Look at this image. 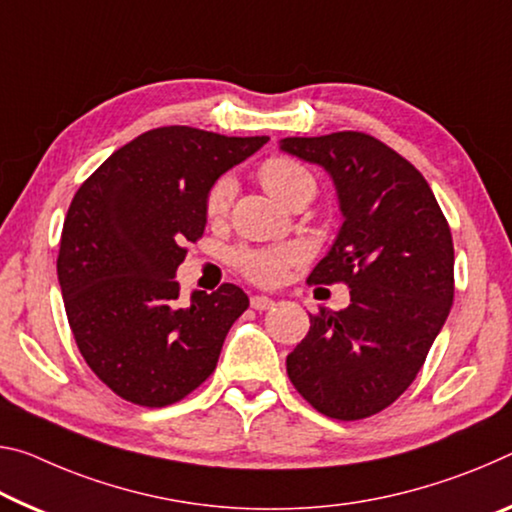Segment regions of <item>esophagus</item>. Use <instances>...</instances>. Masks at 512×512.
I'll list each match as a JSON object with an SVG mask.
<instances>
[{"label":"esophagus","mask_w":512,"mask_h":512,"mask_svg":"<svg viewBox=\"0 0 512 512\" xmlns=\"http://www.w3.org/2000/svg\"><path fill=\"white\" fill-rule=\"evenodd\" d=\"M275 303L269 298V296H253L250 298V307L257 312H264V310H271Z\"/></svg>","instance_id":"obj_1"}]
</instances>
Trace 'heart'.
<instances>
[{"instance_id":"obj_1","label":"heart","mask_w":512,"mask_h":512,"mask_svg":"<svg viewBox=\"0 0 512 512\" xmlns=\"http://www.w3.org/2000/svg\"><path fill=\"white\" fill-rule=\"evenodd\" d=\"M257 175L264 189L285 205H294L296 200H312L316 196L314 175L300 161L285 157V154H273V157L264 159ZM234 193H237V184L232 177H218L209 186L205 196V216L209 221H223L230 214ZM232 262L246 280L255 282L259 287H273L285 278L291 266L300 262V248H239Z\"/></svg>"}]
</instances>
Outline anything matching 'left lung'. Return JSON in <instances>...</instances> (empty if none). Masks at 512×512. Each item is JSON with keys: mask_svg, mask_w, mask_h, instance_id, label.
Masks as SVG:
<instances>
[{"mask_svg": "<svg viewBox=\"0 0 512 512\" xmlns=\"http://www.w3.org/2000/svg\"><path fill=\"white\" fill-rule=\"evenodd\" d=\"M280 148L328 170L344 214L307 285L351 289L346 310L312 314L289 380L321 415L371 417L412 385L449 316L451 227L424 175L369 134L291 136Z\"/></svg>", "mask_w": 512, "mask_h": 512, "instance_id": "obj_1", "label": "left lung"}]
</instances>
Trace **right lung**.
Segmentation results:
<instances>
[{"label": "right lung", "mask_w": 512, "mask_h": 512, "mask_svg": "<svg viewBox=\"0 0 512 512\" xmlns=\"http://www.w3.org/2000/svg\"><path fill=\"white\" fill-rule=\"evenodd\" d=\"M269 136L150 129L79 186L56 273L79 353L113 394L145 408L182 401L212 376L248 310L237 285L180 300L177 266L205 232V196Z\"/></svg>", "instance_id": "obj_1"}]
</instances>
